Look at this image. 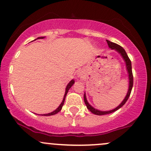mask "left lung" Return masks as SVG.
Returning <instances> with one entry per match:
<instances>
[{
    "label": "left lung",
    "mask_w": 151,
    "mask_h": 151,
    "mask_svg": "<svg viewBox=\"0 0 151 151\" xmlns=\"http://www.w3.org/2000/svg\"><path fill=\"white\" fill-rule=\"evenodd\" d=\"M107 44H108L109 47H110V49H115L116 51H118V52L120 53V54H121V56L122 57V58L124 59V60H125V63H126L127 70V72H128V74H129V81H130V83H129V89H128V91H127V93L126 97H125V98L124 99V100L122 101V103L120 104V105H119L118 107H117L115 109H114V110H112L110 111H100V110H96V109H94V107H92V106H91L88 103L87 99H86L85 94H84V103H85L86 106H87V109L89 110V111H90L91 112H92V113L94 114V115H107V114L112 113V112H115V111L117 110L118 109H120V107H122V106L125 105V102H127V100H128L129 97H130V93H131L132 86H133V75H132V72L131 61H130V59H129L128 56H127V53L125 52V49H124L121 46L118 45V44H115V43L111 42V41H108V40H107Z\"/></svg>",
    "instance_id": "left-lung-1"
}]
</instances>
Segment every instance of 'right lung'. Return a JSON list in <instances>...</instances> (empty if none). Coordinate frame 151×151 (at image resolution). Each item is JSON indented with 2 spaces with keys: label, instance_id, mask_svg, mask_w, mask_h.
<instances>
[{
  "label": "right lung",
  "instance_id": "add662e5",
  "mask_svg": "<svg viewBox=\"0 0 151 151\" xmlns=\"http://www.w3.org/2000/svg\"><path fill=\"white\" fill-rule=\"evenodd\" d=\"M43 38H44V37H39L38 38V39H43ZM74 83V80H72L70 82H69V84H67V88H66V92H65V94H64V99H63V101H62V103H61V105L59 106V107H58V108L57 109V110H55L54 111H53L52 112H50V113H48V114H44V115H44V116H50V115H55V114H57V113H58V112H59V111H60L61 110H62V106L64 105V100H65V97H66V96H67V92H68V91H69V89H70V87H72V86L73 85V84Z\"/></svg>",
  "mask_w": 151,
  "mask_h": 151
}]
</instances>
